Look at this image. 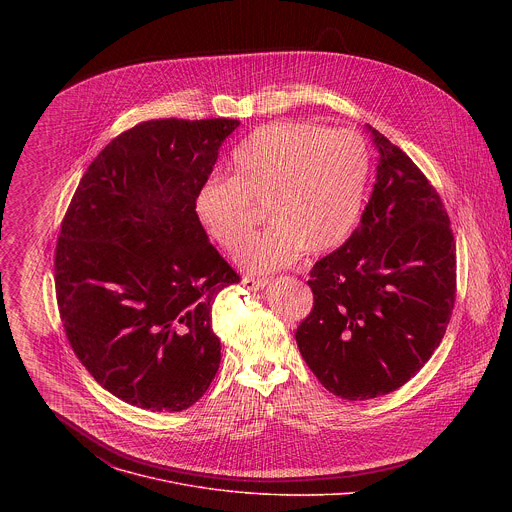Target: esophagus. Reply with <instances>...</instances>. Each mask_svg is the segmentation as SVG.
I'll list each match as a JSON object with an SVG mask.
<instances>
[{
  "mask_svg": "<svg viewBox=\"0 0 512 512\" xmlns=\"http://www.w3.org/2000/svg\"><path fill=\"white\" fill-rule=\"evenodd\" d=\"M266 284H268V280H260V278H250V276H246V278L242 280V286H244L246 290H250V292H258V290L266 288Z\"/></svg>",
  "mask_w": 512,
  "mask_h": 512,
  "instance_id": "esophagus-1",
  "label": "esophagus"
}]
</instances>
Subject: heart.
<instances>
[{
  "label": "heart",
  "instance_id": "heart-1",
  "mask_svg": "<svg viewBox=\"0 0 512 512\" xmlns=\"http://www.w3.org/2000/svg\"><path fill=\"white\" fill-rule=\"evenodd\" d=\"M232 175L209 177L193 213L222 250L236 254L268 205L272 226L242 252L254 274L290 266L301 252L325 254L355 228L370 171L365 140L351 130L309 122L270 124L232 151Z\"/></svg>",
  "mask_w": 512,
  "mask_h": 512
}]
</instances>
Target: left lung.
<instances>
[{"mask_svg":"<svg viewBox=\"0 0 512 512\" xmlns=\"http://www.w3.org/2000/svg\"><path fill=\"white\" fill-rule=\"evenodd\" d=\"M376 183L349 240L311 268L313 309L295 331L303 361L345 400L404 386L438 349L455 303V240L418 165L368 126Z\"/></svg>","mask_w":512,"mask_h":512,"instance_id":"1","label":"left lung"}]
</instances>
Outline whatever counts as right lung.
Listing matches in <instances>:
<instances>
[{"instance_id": "obj_1", "label": "right lung", "mask_w": 512, "mask_h": 512, "mask_svg": "<svg viewBox=\"0 0 512 512\" xmlns=\"http://www.w3.org/2000/svg\"><path fill=\"white\" fill-rule=\"evenodd\" d=\"M238 120H149L104 147L82 175L55 250L67 339L116 398L181 412L220 365L213 303L238 284L193 213Z\"/></svg>"}]
</instances>
